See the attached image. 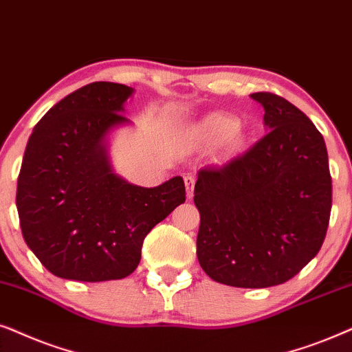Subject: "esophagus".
Returning <instances> with one entry per match:
<instances>
[{
	"instance_id": "34e87169",
	"label": "esophagus",
	"mask_w": 352,
	"mask_h": 352,
	"mask_svg": "<svg viewBox=\"0 0 352 352\" xmlns=\"http://www.w3.org/2000/svg\"><path fill=\"white\" fill-rule=\"evenodd\" d=\"M185 188H186V198L191 199L193 198V193H195V175H185Z\"/></svg>"
}]
</instances>
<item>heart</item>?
<instances>
[{"label":"heart","mask_w":352,"mask_h":352,"mask_svg":"<svg viewBox=\"0 0 352 352\" xmlns=\"http://www.w3.org/2000/svg\"><path fill=\"white\" fill-rule=\"evenodd\" d=\"M238 127V120L235 117L223 114V112H210L199 120L196 133L206 143L220 142V140L227 138L232 132H235ZM236 135V132H235Z\"/></svg>","instance_id":"heart-1"}]
</instances>
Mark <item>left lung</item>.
Segmentation results:
<instances>
[{"mask_svg":"<svg viewBox=\"0 0 352 352\" xmlns=\"http://www.w3.org/2000/svg\"><path fill=\"white\" fill-rule=\"evenodd\" d=\"M267 135L223 167L198 172L196 256L215 282L267 288L288 282L325 240L329 154L311 119L282 96L252 93Z\"/></svg>","mask_w":352,"mask_h":352,"instance_id":"1","label":"left lung"}]
</instances>
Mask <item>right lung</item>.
I'll use <instances>...</instances> for the list:
<instances>
[{"instance_id":"obj_1","label":"right lung","mask_w":352,"mask_h":352,"mask_svg":"<svg viewBox=\"0 0 352 352\" xmlns=\"http://www.w3.org/2000/svg\"><path fill=\"white\" fill-rule=\"evenodd\" d=\"M132 95L133 88L120 83H90L51 107L30 135L17 212L27 246L56 277H129L144 236L185 203L182 177L143 188L112 168L107 137L132 124L120 114Z\"/></svg>"}]
</instances>
